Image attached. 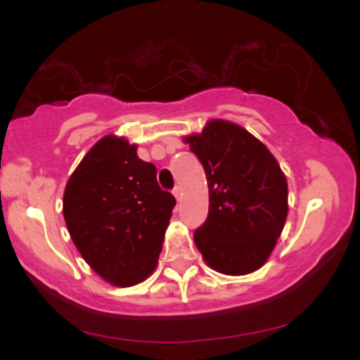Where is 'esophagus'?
<instances>
[{
    "label": "esophagus",
    "instance_id": "1",
    "mask_svg": "<svg viewBox=\"0 0 360 360\" xmlns=\"http://www.w3.org/2000/svg\"><path fill=\"white\" fill-rule=\"evenodd\" d=\"M172 194H174V196H176V200H177V201H179V200H181V188H179V186H176V188H174V189H172Z\"/></svg>",
    "mask_w": 360,
    "mask_h": 360
}]
</instances>
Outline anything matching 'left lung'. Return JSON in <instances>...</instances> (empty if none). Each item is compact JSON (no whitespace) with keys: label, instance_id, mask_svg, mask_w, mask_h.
Segmentation results:
<instances>
[{"label":"left lung","instance_id":"8db88e82","mask_svg":"<svg viewBox=\"0 0 360 360\" xmlns=\"http://www.w3.org/2000/svg\"><path fill=\"white\" fill-rule=\"evenodd\" d=\"M184 142L208 181V218L194 232L205 262L226 276L260 269L288 217V181L278 160L245 128L226 120H210Z\"/></svg>","mask_w":360,"mask_h":360}]
</instances>
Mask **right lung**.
I'll list each match as a JSON object with an SVG mask.
<instances>
[{
	"label": "right lung",
	"instance_id": "obj_1",
	"mask_svg": "<svg viewBox=\"0 0 360 360\" xmlns=\"http://www.w3.org/2000/svg\"><path fill=\"white\" fill-rule=\"evenodd\" d=\"M64 220L82 259L113 286L152 274L176 200L157 184L137 146L106 135L82 157L64 191Z\"/></svg>",
	"mask_w": 360,
	"mask_h": 360
}]
</instances>
